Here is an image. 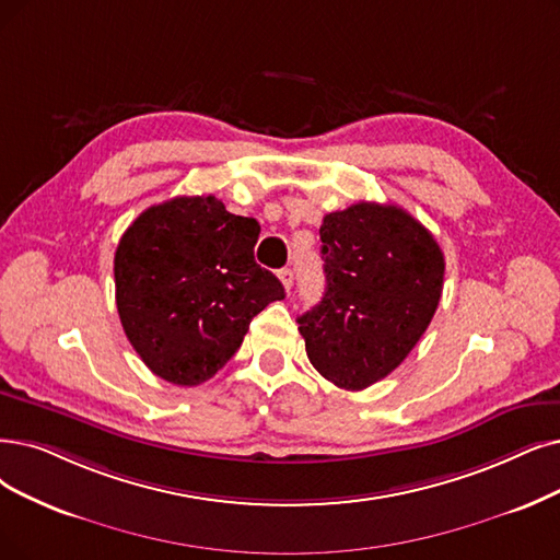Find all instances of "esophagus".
Returning a JSON list of instances; mask_svg holds the SVG:
<instances>
[{
  "label": "esophagus",
  "mask_w": 560,
  "mask_h": 560,
  "mask_svg": "<svg viewBox=\"0 0 560 560\" xmlns=\"http://www.w3.org/2000/svg\"><path fill=\"white\" fill-rule=\"evenodd\" d=\"M278 278L282 280L284 289H292V284H294V271H292V268H280Z\"/></svg>",
  "instance_id": "1"
}]
</instances>
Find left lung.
<instances>
[{
    "label": "left lung",
    "mask_w": 560,
    "mask_h": 560,
    "mask_svg": "<svg viewBox=\"0 0 560 560\" xmlns=\"http://www.w3.org/2000/svg\"><path fill=\"white\" fill-rule=\"evenodd\" d=\"M326 292L301 315L310 363L338 388L390 374L428 330L443 292L436 238L405 209L358 202L319 228Z\"/></svg>",
    "instance_id": "left-lung-1"
}]
</instances>
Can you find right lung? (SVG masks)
Instances as JSON below:
<instances>
[{
  "mask_svg": "<svg viewBox=\"0 0 560 560\" xmlns=\"http://www.w3.org/2000/svg\"><path fill=\"white\" fill-rule=\"evenodd\" d=\"M259 222L213 195L149 207L115 253L117 310L144 365L176 386L211 378L243 342L253 317L284 299L255 261Z\"/></svg>",
  "mask_w": 560,
  "mask_h": 560,
  "instance_id": "1",
  "label": "right lung"
}]
</instances>
